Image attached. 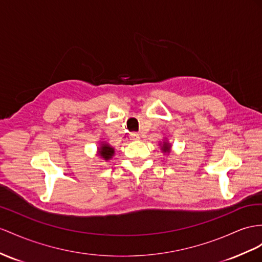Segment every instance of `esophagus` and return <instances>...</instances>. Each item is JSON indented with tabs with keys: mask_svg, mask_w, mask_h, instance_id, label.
Returning a JSON list of instances; mask_svg holds the SVG:
<instances>
[{
	"mask_svg": "<svg viewBox=\"0 0 262 262\" xmlns=\"http://www.w3.org/2000/svg\"><path fill=\"white\" fill-rule=\"evenodd\" d=\"M130 139L132 140H139L140 139V135L137 133H132L130 134Z\"/></svg>",
	"mask_w": 262,
	"mask_h": 262,
	"instance_id": "34e87169",
	"label": "esophagus"
}]
</instances>
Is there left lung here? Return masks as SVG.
<instances>
[{
	"mask_svg": "<svg viewBox=\"0 0 262 262\" xmlns=\"http://www.w3.org/2000/svg\"><path fill=\"white\" fill-rule=\"evenodd\" d=\"M170 147H171V145L168 142H164V144L162 146V150L164 152H169L170 151Z\"/></svg>",
	"mask_w": 262,
	"mask_h": 262,
	"instance_id": "left-lung-1",
	"label": "left lung"
}]
</instances>
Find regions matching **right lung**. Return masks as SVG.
Masks as SVG:
<instances>
[{"label": "right lung", "mask_w": 262, "mask_h": 262, "mask_svg": "<svg viewBox=\"0 0 262 262\" xmlns=\"http://www.w3.org/2000/svg\"><path fill=\"white\" fill-rule=\"evenodd\" d=\"M114 152H115V149L106 143H102V145H100V147L98 148V156H100V158L106 160V162L113 158Z\"/></svg>", "instance_id": "obj_1"}]
</instances>
